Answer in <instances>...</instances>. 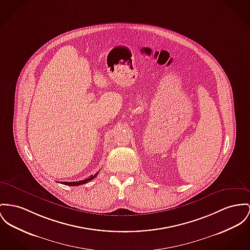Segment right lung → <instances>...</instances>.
Wrapping results in <instances>:
<instances>
[{
    "instance_id": "add662e5",
    "label": "right lung",
    "mask_w": 250,
    "mask_h": 250,
    "mask_svg": "<svg viewBox=\"0 0 250 250\" xmlns=\"http://www.w3.org/2000/svg\"><path fill=\"white\" fill-rule=\"evenodd\" d=\"M97 174H98V172L95 175H91L89 178H86V179L81 180V181H77V182H62V184L66 185V186H80V185H83V184L88 183L89 181L93 180L97 176Z\"/></svg>"
}]
</instances>
